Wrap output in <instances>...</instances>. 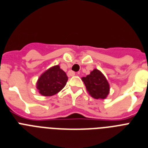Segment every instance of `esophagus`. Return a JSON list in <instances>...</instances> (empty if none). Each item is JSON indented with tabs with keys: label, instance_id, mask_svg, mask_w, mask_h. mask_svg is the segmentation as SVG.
<instances>
[{
	"label": "esophagus",
	"instance_id": "1",
	"mask_svg": "<svg viewBox=\"0 0 148 148\" xmlns=\"http://www.w3.org/2000/svg\"><path fill=\"white\" fill-rule=\"evenodd\" d=\"M68 75H69V76H74V75H75V72H74V71H69V74H68Z\"/></svg>",
	"mask_w": 148,
	"mask_h": 148
}]
</instances>
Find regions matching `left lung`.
<instances>
[{"instance_id":"8db88e82","label":"left lung","mask_w":148,"mask_h":148,"mask_svg":"<svg viewBox=\"0 0 148 148\" xmlns=\"http://www.w3.org/2000/svg\"><path fill=\"white\" fill-rule=\"evenodd\" d=\"M86 90L95 99H105L110 92V85L105 76L98 69H94L86 77H82Z\"/></svg>"}]
</instances>
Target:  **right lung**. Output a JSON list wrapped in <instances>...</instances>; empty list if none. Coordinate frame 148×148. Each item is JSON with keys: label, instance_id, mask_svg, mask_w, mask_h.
<instances>
[{"label": "right lung", "instance_id": "obj_1", "mask_svg": "<svg viewBox=\"0 0 148 148\" xmlns=\"http://www.w3.org/2000/svg\"><path fill=\"white\" fill-rule=\"evenodd\" d=\"M67 81L66 73L57 64L47 69L39 77L36 87L43 96H52L60 92Z\"/></svg>", "mask_w": 148, "mask_h": 148}]
</instances>
